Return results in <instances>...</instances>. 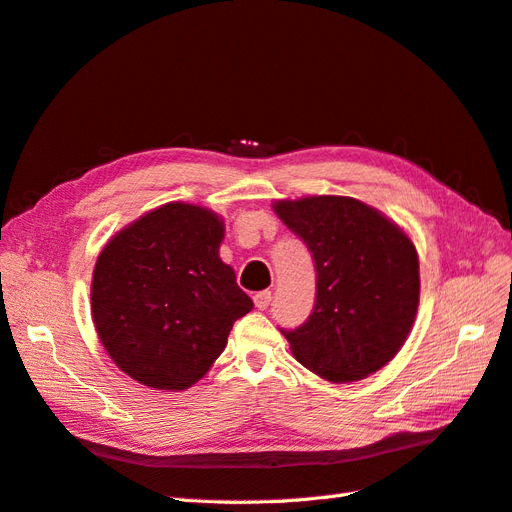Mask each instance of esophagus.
Instances as JSON below:
<instances>
[{
	"mask_svg": "<svg viewBox=\"0 0 512 512\" xmlns=\"http://www.w3.org/2000/svg\"><path fill=\"white\" fill-rule=\"evenodd\" d=\"M271 290H262V292H256L254 294V305L258 307V309H267L269 305H271Z\"/></svg>",
	"mask_w": 512,
	"mask_h": 512,
	"instance_id": "34e87169",
	"label": "esophagus"
}]
</instances>
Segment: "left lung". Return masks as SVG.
Wrapping results in <instances>:
<instances>
[{
	"mask_svg": "<svg viewBox=\"0 0 512 512\" xmlns=\"http://www.w3.org/2000/svg\"><path fill=\"white\" fill-rule=\"evenodd\" d=\"M307 245L316 303L297 329H282L294 359L331 382H354L404 346L418 307V256L395 222L348 196H307L273 205Z\"/></svg>",
	"mask_w": 512,
	"mask_h": 512,
	"instance_id": "left-lung-1",
	"label": "left lung"
}]
</instances>
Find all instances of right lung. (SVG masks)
<instances>
[{
	"label": "right lung",
	"instance_id": "1",
	"mask_svg": "<svg viewBox=\"0 0 512 512\" xmlns=\"http://www.w3.org/2000/svg\"><path fill=\"white\" fill-rule=\"evenodd\" d=\"M224 222L213 211L168 203L104 245L91 280V316L121 371L151 389L183 391L226 348L252 312L220 258Z\"/></svg>",
	"mask_w": 512,
	"mask_h": 512
}]
</instances>
